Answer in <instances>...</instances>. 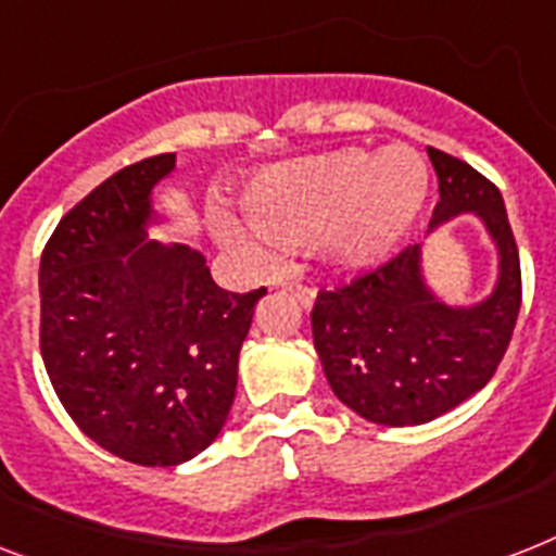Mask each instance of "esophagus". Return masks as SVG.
<instances>
[{
	"mask_svg": "<svg viewBox=\"0 0 556 556\" xmlns=\"http://www.w3.org/2000/svg\"><path fill=\"white\" fill-rule=\"evenodd\" d=\"M282 291H288L293 296V300L300 302L302 308H311L314 305V288L305 286V282H296V279H288V282H282Z\"/></svg>",
	"mask_w": 556,
	"mask_h": 556,
	"instance_id": "obj_1",
	"label": "esophagus"
}]
</instances>
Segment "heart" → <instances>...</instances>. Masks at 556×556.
<instances>
[{"label": "heart", "instance_id": "obj_1", "mask_svg": "<svg viewBox=\"0 0 556 556\" xmlns=\"http://www.w3.org/2000/svg\"><path fill=\"white\" fill-rule=\"evenodd\" d=\"M426 197L428 165L414 148L394 146L377 156L349 148L256 176L245 191L254 225L228 223L223 233L256 254H265L270 242L317 239L331 263L368 268L408 237Z\"/></svg>", "mask_w": 556, "mask_h": 556}]
</instances>
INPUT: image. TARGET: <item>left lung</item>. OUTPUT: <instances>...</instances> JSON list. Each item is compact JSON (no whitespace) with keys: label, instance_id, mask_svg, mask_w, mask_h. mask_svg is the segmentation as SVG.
I'll list each match as a JSON object with an SVG mask.
<instances>
[{"label":"left lung","instance_id":"left-lung-1","mask_svg":"<svg viewBox=\"0 0 556 556\" xmlns=\"http://www.w3.org/2000/svg\"><path fill=\"white\" fill-rule=\"evenodd\" d=\"M440 182L431 228L480 214L500 248V282L473 308H448L419 274V245L319 288L311 328L328 386L368 422L422 426L457 408L494 377L511 342L522 302L520 251L500 188L468 162L428 148Z\"/></svg>","mask_w":556,"mask_h":556}]
</instances>
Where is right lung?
<instances>
[{"label":"right lung","mask_w":556,"mask_h":556,"mask_svg":"<svg viewBox=\"0 0 556 556\" xmlns=\"http://www.w3.org/2000/svg\"><path fill=\"white\" fill-rule=\"evenodd\" d=\"M160 153L97 185L51 233L39 265V349L83 434L137 466H179L216 440L265 288H219L200 251L146 242Z\"/></svg>","instance_id":"1"}]
</instances>
